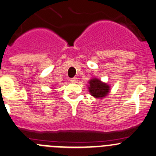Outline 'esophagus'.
I'll return each instance as SVG.
<instances>
[{"label": "esophagus", "mask_w": 156, "mask_h": 156, "mask_svg": "<svg viewBox=\"0 0 156 156\" xmlns=\"http://www.w3.org/2000/svg\"><path fill=\"white\" fill-rule=\"evenodd\" d=\"M71 81H72V82H73V83H77V81H78V78H72Z\"/></svg>", "instance_id": "34e87169"}]
</instances>
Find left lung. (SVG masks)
Returning a JSON list of instances; mask_svg holds the SVG:
<instances>
[{"label":"left lung","instance_id":"8db88e82","mask_svg":"<svg viewBox=\"0 0 156 156\" xmlns=\"http://www.w3.org/2000/svg\"><path fill=\"white\" fill-rule=\"evenodd\" d=\"M88 90L93 97L103 99L110 92V86L108 83L100 81L99 78H93L89 81Z\"/></svg>","mask_w":156,"mask_h":156}]
</instances>
